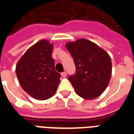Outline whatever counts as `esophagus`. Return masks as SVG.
I'll list each match as a JSON object with an SVG mask.
<instances>
[{
	"label": "esophagus",
	"instance_id": "esophagus-1",
	"mask_svg": "<svg viewBox=\"0 0 134 134\" xmlns=\"http://www.w3.org/2000/svg\"><path fill=\"white\" fill-rule=\"evenodd\" d=\"M61 75L63 77H65L66 75H67V73H66V72H63L61 73Z\"/></svg>",
	"mask_w": 134,
	"mask_h": 134
}]
</instances>
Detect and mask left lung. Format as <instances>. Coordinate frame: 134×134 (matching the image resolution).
Wrapping results in <instances>:
<instances>
[{
	"mask_svg": "<svg viewBox=\"0 0 134 134\" xmlns=\"http://www.w3.org/2000/svg\"><path fill=\"white\" fill-rule=\"evenodd\" d=\"M73 57L75 74L68 77L75 93L81 98H98L108 85L112 63L108 54L92 41L80 38L66 44Z\"/></svg>",
	"mask_w": 134,
	"mask_h": 134,
	"instance_id": "1",
	"label": "left lung"
}]
</instances>
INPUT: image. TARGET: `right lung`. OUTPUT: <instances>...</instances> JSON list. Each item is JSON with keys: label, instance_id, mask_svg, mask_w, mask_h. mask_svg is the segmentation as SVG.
Returning <instances> with one entry per match:
<instances>
[{"label": "right lung", "instance_id": "1", "mask_svg": "<svg viewBox=\"0 0 134 134\" xmlns=\"http://www.w3.org/2000/svg\"><path fill=\"white\" fill-rule=\"evenodd\" d=\"M53 45L41 40L19 59L16 72L22 88L34 98L44 100L52 97L59 84L60 74L54 69Z\"/></svg>", "mask_w": 134, "mask_h": 134}]
</instances>
